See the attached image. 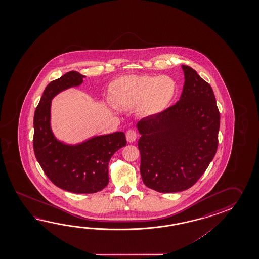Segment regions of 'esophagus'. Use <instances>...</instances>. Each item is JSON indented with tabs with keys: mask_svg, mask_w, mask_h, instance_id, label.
Returning a JSON list of instances; mask_svg holds the SVG:
<instances>
[{
	"mask_svg": "<svg viewBox=\"0 0 259 259\" xmlns=\"http://www.w3.org/2000/svg\"><path fill=\"white\" fill-rule=\"evenodd\" d=\"M126 138H127V141L128 143H133L137 139V133L134 130H128L127 133H126Z\"/></svg>",
	"mask_w": 259,
	"mask_h": 259,
	"instance_id": "esophagus-1",
	"label": "esophagus"
}]
</instances>
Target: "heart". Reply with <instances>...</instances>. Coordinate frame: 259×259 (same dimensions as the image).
Masks as SVG:
<instances>
[{
	"mask_svg": "<svg viewBox=\"0 0 259 259\" xmlns=\"http://www.w3.org/2000/svg\"><path fill=\"white\" fill-rule=\"evenodd\" d=\"M109 93L116 105L127 108L137 106L141 116H154L170 104L176 83L168 76L126 75L111 82Z\"/></svg>",
	"mask_w": 259,
	"mask_h": 259,
	"instance_id": "1",
	"label": "heart"
}]
</instances>
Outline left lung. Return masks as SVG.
Wrapping results in <instances>:
<instances>
[{
	"instance_id": "1",
	"label": "left lung",
	"mask_w": 259,
	"mask_h": 259,
	"mask_svg": "<svg viewBox=\"0 0 259 259\" xmlns=\"http://www.w3.org/2000/svg\"><path fill=\"white\" fill-rule=\"evenodd\" d=\"M182 67L185 81L180 100L136 124L143 183L159 193L192 187L214 158L219 143L214 92L192 67Z\"/></svg>"
}]
</instances>
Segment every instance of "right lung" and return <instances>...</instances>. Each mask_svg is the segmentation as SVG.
Returning a JSON list of instances; mask_svg holds the SVG:
<instances>
[{"instance_id":"right-lung-1","label":"right lung","mask_w":259,"mask_h":259,"mask_svg":"<svg viewBox=\"0 0 259 259\" xmlns=\"http://www.w3.org/2000/svg\"><path fill=\"white\" fill-rule=\"evenodd\" d=\"M84 77L78 72L69 71L50 82L34 115L36 158L51 182L74 193H97L106 187L111 157L127 144L123 132L95 135L77 143L55 137L51 126L52 100L66 90L80 86Z\"/></svg>"}]
</instances>
